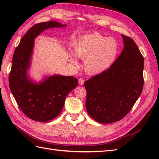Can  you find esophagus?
I'll return each instance as SVG.
<instances>
[{
	"instance_id": "esophagus-1",
	"label": "esophagus",
	"mask_w": 159,
	"mask_h": 159,
	"mask_svg": "<svg viewBox=\"0 0 159 159\" xmlns=\"http://www.w3.org/2000/svg\"><path fill=\"white\" fill-rule=\"evenodd\" d=\"M78 81H79V84L81 85H82L84 84V82H85V80H84V78H81L79 79Z\"/></svg>"
}]
</instances>
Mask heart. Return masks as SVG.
<instances>
[{
	"mask_svg": "<svg viewBox=\"0 0 159 159\" xmlns=\"http://www.w3.org/2000/svg\"><path fill=\"white\" fill-rule=\"evenodd\" d=\"M75 54L84 59V69L89 75H99L109 70L114 64L119 52L117 41L99 32H93L81 36L76 42ZM70 61L77 66L78 61L71 53Z\"/></svg>",
	"mask_w": 159,
	"mask_h": 159,
	"instance_id": "1",
	"label": "heart"
}]
</instances>
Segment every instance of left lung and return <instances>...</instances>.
Instances as JSON below:
<instances>
[{
  "label": "left lung",
  "instance_id": "obj_1",
  "mask_svg": "<svg viewBox=\"0 0 159 159\" xmlns=\"http://www.w3.org/2000/svg\"><path fill=\"white\" fill-rule=\"evenodd\" d=\"M121 36L123 50L113 66L84 84L88 113L100 123L117 122L125 117L143 88V56L131 38Z\"/></svg>",
  "mask_w": 159,
  "mask_h": 159
}]
</instances>
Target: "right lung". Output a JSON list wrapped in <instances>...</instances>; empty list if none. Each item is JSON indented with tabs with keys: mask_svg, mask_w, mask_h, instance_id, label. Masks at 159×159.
I'll return each instance as SVG.
<instances>
[{
	"mask_svg": "<svg viewBox=\"0 0 159 159\" xmlns=\"http://www.w3.org/2000/svg\"><path fill=\"white\" fill-rule=\"evenodd\" d=\"M56 21L34 25L21 39L14 52L9 86L23 113L34 121L47 122L58 115L64 105L66 96L78 84L73 76L52 75L34 82L28 71L34 46V39L45 30L66 27Z\"/></svg>",
	"mask_w": 159,
	"mask_h": 159,
	"instance_id": "1",
	"label": "right lung"
}]
</instances>
